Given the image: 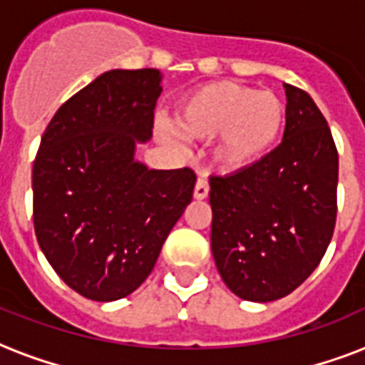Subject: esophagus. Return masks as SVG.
<instances>
[{
  "instance_id": "obj_1",
  "label": "esophagus",
  "mask_w": 365,
  "mask_h": 365,
  "mask_svg": "<svg viewBox=\"0 0 365 365\" xmlns=\"http://www.w3.org/2000/svg\"><path fill=\"white\" fill-rule=\"evenodd\" d=\"M208 191H210V187H208V182H206L205 178H199L197 180V183H195V199L197 200H205L206 197H208Z\"/></svg>"
}]
</instances>
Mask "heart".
<instances>
[{"label": "heart", "instance_id": "b5f03b06", "mask_svg": "<svg viewBox=\"0 0 365 365\" xmlns=\"http://www.w3.org/2000/svg\"><path fill=\"white\" fill-rule=\"evenodd\" d=\"M174 121L187 140L217 136V160L229 170H242L274 149L286 126V106L271 91L214 81L185 94ZM168 140L174 142V136L168 134Z\"/></svg>", "mask_w": 365, "mask_h": 365}]
</instances>
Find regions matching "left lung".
<instances>
[{"label":"left lung","mask_w":365,"mask_h":365,"mask_svg":"<svg viewBox=\"0 0 365 365\" xmlns=\"http://www.w3.org/2000/svg\"><path fill=\"white\" fill-rule=\"evenodd\" d=\"M286 88L282 142L259 163L210 178L212 254L240 299H280L326 254L337 217L339 155L314 100Z\"/></svg>","instance_id":"obj_1"}]
</instances>
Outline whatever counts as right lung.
Masks as SVG:
<instances>
[{
  "label": "right lung",
  "instance_id": "1",
  "mask_svg": "<svg viewBox=\"0 0 365 365\" xmlns=\"http://www.w3.org/2000/svg\"><path fill=\"white\" fill-rule=\"evenodd\" d=\"M160 91L153 68L106 71L43 132L31 172L37 242L87 299L140 288L193 199L191 168L149 170L134 159L136 142L151 138Z\"/></svg>",
  "mask_w": 365,
  "mask_h": 365
}]
</instances>
